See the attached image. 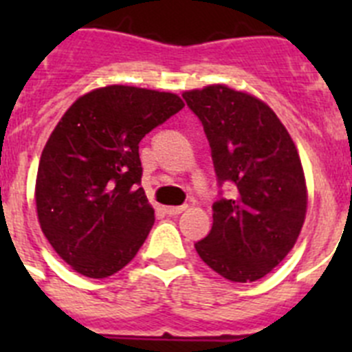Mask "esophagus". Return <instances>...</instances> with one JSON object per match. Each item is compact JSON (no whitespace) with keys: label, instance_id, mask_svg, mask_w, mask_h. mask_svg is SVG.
I'll return each mask as SVG.
<instances>
[{"label":"esophagus","instance_id":"obj_1","mask_svg":"<svg viewBox=\"0 0 352 352\" xmlns=\"http://www.w3.org/2000/svg\"><path fill=\"white\" fill-rule=\"evenodd\" d=\"M188 206H166V213L170 214V217H176V214L183 213Z\"/></svg>","mask_w":352,"mask_h":352}]
</instances>
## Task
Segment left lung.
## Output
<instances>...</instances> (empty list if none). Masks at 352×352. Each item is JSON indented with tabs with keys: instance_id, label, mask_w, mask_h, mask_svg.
Segmentation results:
<instances>
[{
	"instance_id": "obj_1",
	"label": "left lung",
	"mask_w": 352,
	"mask_h": 352,
	"mask_svg": "<svg viewBox=\"0 0 352 352\" xmlns=\"http://www.w3.org/2000/svg\"><path fill=\"white\" fill-rule=\"evenodd\" d=\"M183 98L203 121L220 183L236 186L213 204V227L195 250L227 280H259L292 250L305 222L309 194L296 144L250 93L210 84Z\"/></svg>"
}]
</instances>
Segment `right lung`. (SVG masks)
<instances>
[{
	"instance_id": "1",
	"label": "right lung",
	"mask_w": 352,
	"mask_h": 352,
	"mask_svg": "<svg viewBox=\"0 0 352 352\" xmlns=\"http://www.w3.org/2000/svg\"><path fill=\"white\" fill-rule=\"evenodd\" d=\"M185 107L176 93L111 84L79 96L40 157L35 203L56 254L89 278L135 257L155 222L139 188V142Z\"/></svg>"
}]
</instances>
